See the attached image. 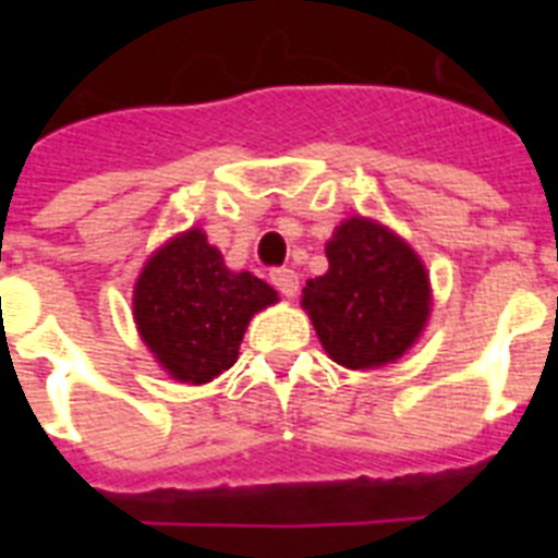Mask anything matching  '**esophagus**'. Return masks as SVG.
<instances>
[{"label": "esophagus", "mask_w": 558, "mask_h": 558, "mask_svg": "<svg viewBox=\"0 0 558 558\" xmlns=\"http://www.w3.org/2000/svg\"><path fill=\"white\" fill-rule=\"evenodd\" d=\"M269 280H271V287L278 289L280 295L292 298L298 292V275L292 269H271Z\"/></svg>", "instance_id": "34e87169"}]
</instances>
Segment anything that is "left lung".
<instances>
[{"instance_id":"obj_1","label":"left lung","mask_w":558,"mask_h":558,"mask_svg":"<svg viewBox=\"0 0 558 558\" xmlns=\"http://www.w3.org/2000/svg\"><path fill=\"white\" fill-rule=\"evenodd\" d=\"M327 275L306 280L304 310L324 350L362 371L399 359L428 318V275L397 234L371 219H344L327 243Z\"/></svg>"}]
</instances>
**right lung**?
Wrapping results in <instances>:
<instances>
[{
    "label": "right lung",
    "mask_w": 558,
    "mask_h": 558,
    "mask_svg": "<svg viewBox=\"0 0 558 558\" xmlns=\"http://www.w3.org/2000/svg\"><path fill=\"white\" fill-rule=\"evenodd\" d=\"M278 292L248 271H228L222 254L191 228L153 254L135 283V324L173 379H214L236 362L254 313Z\"/></svg>",
    "instance_id": "obj_1"
}]
</instances>
